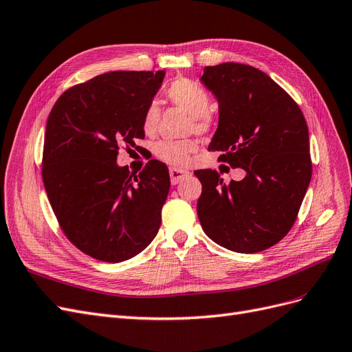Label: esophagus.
<instances>
[{"instance_id": "1", "label": "esophagus", "mask_w": 352, "mask_h": 352, "mask_svg": "<svg viewBox=\"0 0 352 352\" xmlns=\"http://www.w3.org/2000/svg\"><path fill=\"white\" fill-rule=\"evenodd\" d=\"M169 175H171V183L173 184H178L181 179L186 178L190 175L188 171H186V169H179V168H171L169 169Z\"/></svg>"}]
</instances>
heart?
I'll return each instance as SVG.
<instances>
[{"label":"heart","mask_w":352,"mask_h":352,"mask_svg":"<svg viewBox=\"0 0 352 352\" xmlns=\"http://www.w3.org/2000/svg\"><path fill=\"white\" fill-rule=\"evenodd\" d=\"M166 96L173 104L188 112L197 131H205L209 127L210 118L208 112L210 108V96L200 85L188 78H179L166 89ZM157 120H160V108L156 104H151L143 117L144 131H153ZM195 151L196 143L191 140H164L155 147L156 156L173 165H184L190 153Z\"/></svg>","instance_id":"1"}]
</instances>
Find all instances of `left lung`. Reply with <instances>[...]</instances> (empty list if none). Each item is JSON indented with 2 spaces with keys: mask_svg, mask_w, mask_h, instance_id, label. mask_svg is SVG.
Listing matches in <instances>:
<instances>
[{
  "mask_svg": "<svg viewBox=\"0 0 352 352\" xmlns=\"http://www.w3.org/2000/svg\"><path fill=\"white\" fill-rule=\"evenodd\" d=\"M200 82L219 111L208 151H221V161L245 171L230 184L214 169L195 171L203 187L201 228L228 250L263 252L288 234L309 188L307 122L285 90L252 65L205 67Z\"/></svg>",
  "mask_w": 352,
  "mask_h": 352,
  "instance_id": "1",
  "label": "left lung"
}]
</instances>
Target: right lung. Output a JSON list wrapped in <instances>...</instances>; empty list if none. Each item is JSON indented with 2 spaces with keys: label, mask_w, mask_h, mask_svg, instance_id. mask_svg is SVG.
<instances>
[{
  "label": "right lung",
  "mask_w": 352,
  "mask_h": 352,
  "mask_svg": "<svg viewBox=\"0 0 352 352\" xmlns=\"http://www.w3.org/2000/svg\"><path fill=\"white\" fill-rule=\"evenodd\" d=\"M165 72H109L64 92L43 142V186L67 238L83 253L118 263L143 252L161 226L169 173L149 161L130 174L120 144L144 138L143 117Z\"/></svg>",
  "instance_id": "right-lung-1"
}]
</instances>
